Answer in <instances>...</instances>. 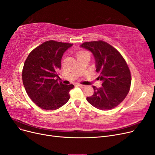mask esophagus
<instances>
[{"label": "esophagus", "mask_w": 155, "mask_h": 155, "mask_svg": "<svg viewBox=\"0 0 155 155\" xmlns=\"http://www.w3.org/2000/svg\"><path fill=\"white\" fill-rule=\"evenodd\" d=\"M78 86H79L80 87H81V88H84V87H86V85H82V84H78Z\"/></svg>", "instance_id": "1"}]
</instances>
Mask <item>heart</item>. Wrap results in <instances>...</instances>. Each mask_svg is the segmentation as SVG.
I'll use <instances>...</instances> for the list:
<instances>
[{
  "label": "heart",
  "mask_w": 155,
  "mask_h": 155,
  "mask_svg": "<svg viewBox=\"0 0 155 155\" xmlns=\"http://www.w3.org/2000/svg\"><path fill=\"white\" fill-rule=\"evenodd\" d=\"M85 54H89V53L85 51H80L77 52V56H82V55H85Z\"/></svg>",
  "instance_id": "b5f03b06"
}]
</instances>
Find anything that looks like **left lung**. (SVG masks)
<instances>
[{"label":"left lung","instance_id":"1","mask_svg":"<svg viewBox=\"0 0 155 155\" xmlns=\"http://www.w3.org/2000/svg\"><path fill=\"white\" fill-rule=\"evenodd\" d=\"M80 47L92 52L96 63L97 80L102 87L92 86L94 94L87 97L91 105L101 110L115 108L125 99L131 85V74L122 54L112 45L103 40L85 42Z\"/></svg>","mask_w":155,"mask_h":155}]
</instances>
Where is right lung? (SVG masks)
<instances>
[{"label": "right lung", "mask_w": 155, "mask_h": 155, "mask_svg": "<svg viewBox=\"0 0 155 155\" xmlns=\"http://www.w3.org/2000/svg\"><path fill=\"white\" fill-rule=\"evenodd\" d=\"M73 44L48 40L29 54L22 71V80L30 98L40 108L54 110L65 104L74 85L58 82L63 53Z\"/></svg>", "instance_id": "add662e5"}]
</instances>
